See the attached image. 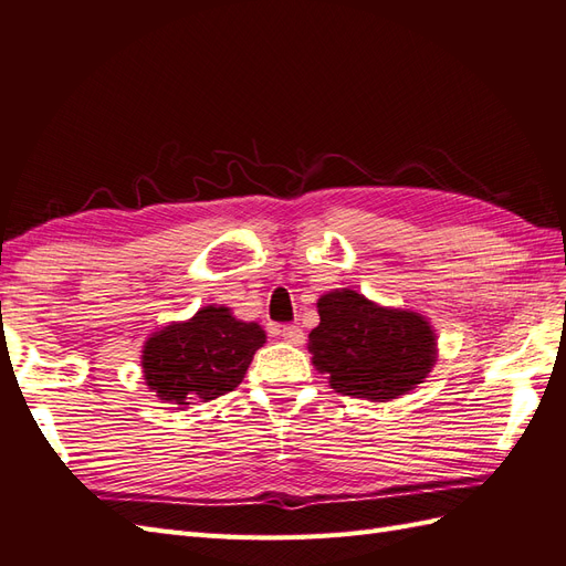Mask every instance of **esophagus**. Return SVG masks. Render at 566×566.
Returning <instances> with one entry per match:
<instances>
[{"instance_id": "obj_1", "label": "esophagus", "mask_w": 566, "mask_h": 566, "mask_svg": "<svg viewBox=\"0 0 566 566\" xmlns=\"http://www.w3.org/2000/svg\"><path fill=\"white\" fill-rule=\"evenodd\" d=\"M277 335H280L286 344H294V346L303 344V329H301L298 325H282V327L277 329Z\"/></svg>"}]
</instances>
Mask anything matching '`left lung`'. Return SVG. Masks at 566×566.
Returning a JSON list of instances; mask_svg holds the SVG:
<instances>
[{
    "label": "left lung",
    "instance_id": "obj_1",
    "mask_svg": "<svg viewBox=\"0 0 566 566\" xmlns=\"http://www.w3.org/2000/svg\"><path fill=\"white\" fill-rule=\"evenodd\" d=\"M308 335L313 366L346 397L389 401L421 385L434 364V332L411 311L380 308L352 289L317 301Z\"/></svg>",
    "mask_w": 566,
    "mask_h": 566
}]
</instances>
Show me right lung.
Listing matches in <instances>:
<instances>
[{"mask_svg":"<svg viewBox=\"0 0 566 566\" xmlns=\"http://www.w3.org/2000/svg\"><path fill=\"white\" fill-rule=\"evenodd\" d=\"M265 344L255 323H241L224 306L200 308L145 342L143 375L150 389L179 409L231 392Z\"/></svg>","mask_w":566,"mask_h":566,"instance_id":"1","label":"right lung"}]
</instances>
